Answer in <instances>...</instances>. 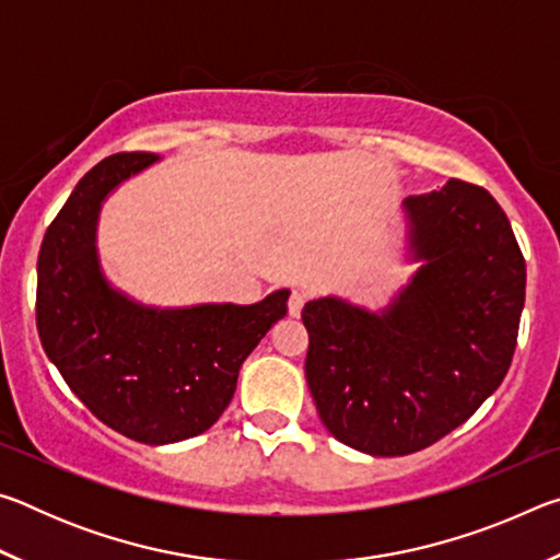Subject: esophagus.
<instances>
[{
  "mask_svg": "<svg viewBox=\"0 0 560 560\" xmlns=\"http://www.w3.org/2000/svg\"><path fill=\"white\" fill-rule=\"evenodd\" d=\"M306 299H308L306 291L293 289L291 296H289V314H291V316H299L301 308H303V303H306Z\"/></svg>",
  "mask_w": 560,
  "mask_h": 560,
  "instance_id": "1",
  "label": "esophagus"
}]
</instances>
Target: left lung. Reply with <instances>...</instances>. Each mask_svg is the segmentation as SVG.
Returning a JSON list of instances; mask_svg holds the SVG:
<instances>
[{"instance_id": "1", "label": "left lung", "mask_w": 560, "mask_h": 560, "mask_svg": "<svg viewBox=\"0 0 560 560\" xmlns=\"http://www.w3.org/2000/svg\"><path fill=\"white\" fill-rule=\"evenodd\" d=\"M424 267L385 314L340 299L303 306L306 381L320 420L375 457L430 447L479 410L514 358L526 261L485 187L450 179L405 200Z\"/></svg>"}]
</instances>
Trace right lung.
Segmentation results:
<instances>
[{
  "label": "right lung",
  "mask_w": 560,
  "mask_h": 560,
  "mask_svg": "<svg viewBox=\"0 0 560 560\" xmlns=\"http://www.w3.org/2000/svg\"><path fill=\"white\" fill-rule=\"evenodd\" d=\"M155 160L110 155L73 187L36 261V328L66 385L103 424L136 442L170 444L220 420L246 355L287 316L289 291L252 306L177 311L138 306L113 291L93 246L101 202Z\"/></svg>",
  "instance_id": "obj_1"
}]
</instances>
